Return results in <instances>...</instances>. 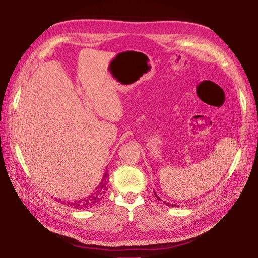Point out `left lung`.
Returning <instances> with one entry per match:
<instances>
[{"label":"left lung","instance_id":"1","mask_svg":"<svg viewBox=\"0 0 258 258\" xmlns=\"http://www.w3.org/2000/svg\"><path fill=\"white\" fill-rule=\"evenodd\" d=\"M154 194H155V192H154ZM155 196H156V198H158L159 200H161V199L159 198V196H158V195H156V194H155ZM164 204H165L166 206H168V207H178L177 205H175V204H171V203H164Z\"/></svg>","mask_w":258,"mask_h":258}]
</instances>
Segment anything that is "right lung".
<instances>
[{"label":"right lung","instance_id":"1","mask_svg":"<svg viewBox=\"0 0 258 258\" xmlns=\"http://www.w3.org/2000/svg\"><path fill=\"white\" fill-rule=\"evenodd\" d=\"M108 173H105L103 180L100 181V184L95 188V190H94L90 196L79 200H72V202H62V204L75 209H89L94 206H96L100 202V199L104 197L106 190H107V187L106 186H107L108 183ZM59 202H61V199H59Z\"/></svg>","mask_w":258,"mask_h":258}]
</instances>
